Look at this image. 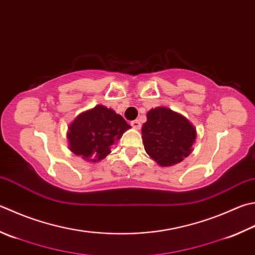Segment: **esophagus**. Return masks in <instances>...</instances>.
I'll return each instance as SVG.
<instances>
[{"label": "esophagus", "mask_w": 255, "mask_h": 255, "mask_svg": "<svg viewBox=\"0 0 255 255\" xmlns=\"http://www.w3.org/2000/svg\"><path fill=\"white\" fill-rule=\"evenodd\" d=\"M131 126H132L133 128H135V129L141 128V123H140V121H138V120H134V121H132Z\"/></svg>", "instance_id": "1"}]
</instances>
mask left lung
Masks as SVG:
<instances>
[{
	"instance_id": "8db88e82",
	"label": "left lung",
	"mask_w": 255,
	"mask_h": 255,
	"mask_svg": "<svg viewBox=\"0 0 255 255\" xmlns=\"http://www.w3.org/2000/svg\"><path fill=\"white\" fill-rule=\"evenodd\" d=\"M146 118L142 127L144 148L158 165H174L190 155L196 131L189 120L164 107L150 110Z\"/></svg>"
}]
</instances>
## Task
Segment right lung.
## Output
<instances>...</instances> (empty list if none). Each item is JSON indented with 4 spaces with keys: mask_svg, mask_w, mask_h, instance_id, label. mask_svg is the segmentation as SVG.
Segmentation results:
<instances>
[{
    "mask_svg": "<svg viewBox=\"0 0 255 255\" xmlns=\"http://www.w3.org/2000/svg\"><path fill=\"white\" fill-rule=\"evenodd\" d=\"M129 128L112 109L97 105L79 114L70 124L69 148L86 161L99 162L111 153V146Z\"/></svg>",
    "mask_w": 255,
    "mask_h": 255,
    "instance_id": "1",
    "label": "right lung"
}]
</instances>
